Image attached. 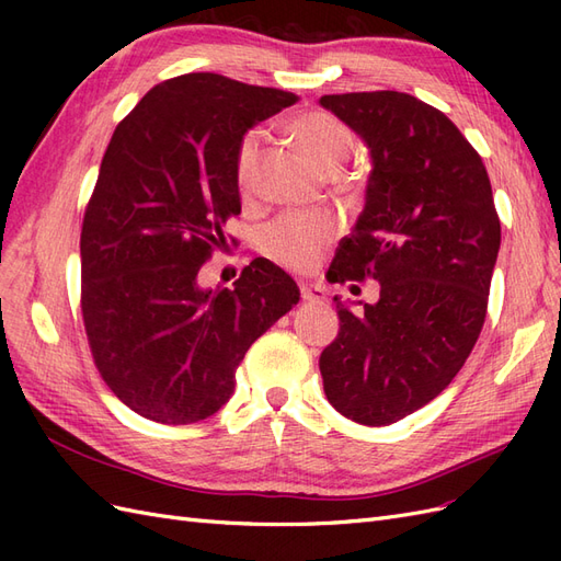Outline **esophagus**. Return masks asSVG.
<instances>
[{
    "instance_id": "esophagus-1",
    "label": "esophagus",
    "mask_w": 561,
    "mask_h": 561,
    "mask_svg": "<svg viewBox=\"0 0 561 561\" xmlns=\"http://www.w3.org/2000/svg\"><path fill=\"white\" fill-rule=\"evenodd\" d=\"M299 290H301L304 301H325V290H322L320 285L299 283Z\"/></svg>"
}]
</instances>
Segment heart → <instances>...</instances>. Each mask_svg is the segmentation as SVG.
<instances>
[{
	"instance_id": "heart-1",
	"label": "heart",
	"mask_w": 561,
	"mask_h": 561,
	"mask_svg": "<svg viewBox=\"0 0 561 561\" xmlns=\"http://www.w3.org/2000/svg\"><path fill=\"white\" fill-rule=\"evenodd\" d=\"M287 130L293 133L297 145L307 151V157L325 171L336 173L351 151L348 128L328 112H301L290 118ZM262 151V133L250 130L236 149L233 180L241 196L254 192L257 180V163ZM334 236V219L322 213H293L268 225L262 239V248L268 260H274L287 268L304 271L316 264L322 248Z\"/></svg>"
}]
</instances>
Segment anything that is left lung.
Segmentation results:
<instances>
[{"mask_svg": "<svg viewBox=\"0 0 561 561\" xmlns=\"http://www.w3.org/2000/svg\"><path fill=\"white\" fill-rule=\"evenodd\" d=\"M367 145L365 208L339 243L334 283L379 280V301L353 313L320 353L330 404L363 426L421 410L463 367L486 316L501 222L486 168L449 118L398 91L322 95Z\"/></svg>", "mask_w": 561, "mask_h": 561, "instance_id": "obj_1", "label": "left lung"}]
</instances>
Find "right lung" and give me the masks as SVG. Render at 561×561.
Listing matches in <instances>:
<instances>
[{
	"label": "right lung",
	"mask_w": 561,
	"mask_h": 561,
	"mask_svg": "<svg viewBox=\"0 0 561 561\" xmlns=\"http://www.w3.org/2000/svg\"><path fill=\"white\" fill-rule=\"evenodd\" d=\"M297 95L192 72L151 89L116 126L81 229V311L93 360L133 412L168 426L213 416L245 351L299 301L264 257L233 287L198 271L241 213L243 135Z\"/></svg>",
	"instance_id": "right-lung-1"
}]
</instances>
